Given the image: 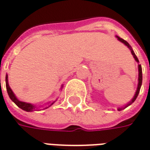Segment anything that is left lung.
<instances>
[{
	"label": "left lung",
	"instance_id": "1",
	"mask_svg": "<svg viewBox=\"0 0 150 150\" xmlns=\"http://www.w3.org/2000/svg\"><path fill=\"white\" fill-rule=\"evenodd\" d=\"M116 38H117V39L119 40V41H120L121 43H123L124 44V45H126V46L128 47V48L130 49V51H131V53L132 55L133 56V57H134L135 60L137 62V63H139V60H138V58L137 57V56H136V54L134 53V52H133V50H132V47L129 45V43L127 42V41H125L124 39H121V38H120L119 36H115ZM141 84H142V69H141V64H138V85H137V90H136V93H135L134 96H133V98H132V99L128 103H127L124 107H119L118 108V111H121V110H123V109H124V108H126V107H128V106H130L132 103H134V101L137 99V98L138 94H139V92H140V90H141Z\"/></svg>",
	"mask_w": 150,
	"mask_h": 150
}]
</instances>
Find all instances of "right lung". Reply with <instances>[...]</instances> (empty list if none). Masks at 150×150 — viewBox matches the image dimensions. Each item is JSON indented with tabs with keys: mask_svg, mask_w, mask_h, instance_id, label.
I'll return each instance as SVG.
<instances>
[{
	"mask_svg": "<svg viewBox=\"0 0 150 150\" xmlns=\"http://www.w3.org/2000/svg\"><path fill=\"white\" fill-rule=\"evenodd\" d=\"M5 83H6V90H7V93L9 94V98H10V99L14 103L18 106V107H20L21 109H22L23 111H28V112H31V111H35V110H38V108L34 105V104L31 103H25V102H22V101L18 100L17 97L15 96V94L13 92V90H11V88L9 87V81H8V75L6 74V76H5ZM62 87H63V85H62V86H61V89H62ZM56 101H53L52 103H48V106L46 107L44 109H47V107H51L52 105L54 103H55Z\"/></svg>",
	"mask_w": 150,
	"mask_h": 150,
	"instance_id": "add662e5",
	"label": "right lung"
}]
</instances>
